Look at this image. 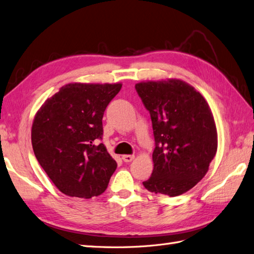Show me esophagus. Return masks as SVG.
Segmentation results:
<instances>
[{
	"mask_svg": "<svg viewBox=\"0 0 254 254\" xmlns=\"http://www.w3.org/2000/svg\"><path fill=\"white\" fill-rule=\"evenodd\" d=\"M133 159H134V156H133V155H129V154L122 155V160H123L124 162H127V163H129V162H131Z\"/></svg>",
	"mask_w": 254,
	"mask_h": 254,
	"instance_id": "esophagus-1",
	"label": "esophagus"
}]
</instances>
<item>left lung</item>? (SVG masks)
Here are the masks:
<instances>
[{"label":"left lung","mask_w":254,"mask_h":254,"mask_svg":"<svg viewBox=\"0 0 254 254\" xmlns=\"http://www.w3.org/2000/svg\"><path fill=\"white\" fill-rule=\"evenodd\" d=\"M136 90L150 112L155 149L145 189L170 196L187 192L205 176L217 151V130L210 105L182 79L148 80Z\"/></svg>","instance_id":"8db88e82"}]
</instances>
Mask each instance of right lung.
<instances>
[{
  "label": "right lung",
  "instance_id": "obj_1",
  "mask_svg": "<svg viewBox=\"0 0 254 254\" xmlns=\"http://www.w3.org/2000/svg\"><path fill=\"white\" fill-rule=\"evenodd\" d=\"M122 82H71L44 101L31 127L35 155L61 192L91 199L102 194L117 167L103 143L102 118Z\"/></svg>",
  "mask_w": 254,
  "mask_h": 254
}]
</instances>
